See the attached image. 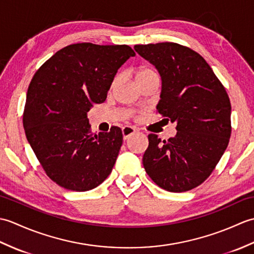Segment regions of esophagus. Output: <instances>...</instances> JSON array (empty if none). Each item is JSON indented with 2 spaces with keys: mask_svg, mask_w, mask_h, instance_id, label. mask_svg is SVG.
<instances>
[{
  "mask_svg": "<svg viewBox=\"0 0 254 254\" xmlns=\"http://www.w3.org/2000/svg\"><path fill=\"white\" fill-rule=\"evenodd\" d=\"M135 133V128L132 127H128L126 126L122 127V134H123V139H127L131 135Z\"/></svg>",
  "mask_w": 254,
  "mask_h": 254,
  "instance_id": "34e87169",
  "label": "esophagus"
}]
</instances>
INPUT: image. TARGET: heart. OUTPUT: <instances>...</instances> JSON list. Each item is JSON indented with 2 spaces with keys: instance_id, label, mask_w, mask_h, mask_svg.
Returning <instances> with one entry per match:
<instances>
[{
  "instance_id": "heart-1",
  "label": "heart",
  "mask_w": 254,
  "mask_h": 254,
  "mask_svg": "<svg viewBox=\"0 0 254 254\" xmlns=\"http://www.w3.org/2000/svg\"><path fill=\"white\" fill-rule=\"evenodd\" d=\"M155 73H156V72L154 71V69H152V68H147V67H144V68H141V69H139L138 73H137V75H136V78H137V79H139V78H142V77H144V76H147V75L155 74ZM117 80H118V76H117L115 79H113L112 86L117 83Z\"/></svg>"
}]
</instances>
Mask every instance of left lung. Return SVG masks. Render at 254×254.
Masks as SVG:
<instances>
[{"mask_svg":"<svg viewBox=\"0 0 254 254\" xmlns=\"http://www.w3.org/2000/svg\"><path fill=\"white\" fill-rule=\"evenodd\" d=\"M134 49L158 69L157 112L176 123L175 137L148 135L143 165L156 185L186 192L207 179L228 146L231 105L227 91L197 52L175 42L136 45Z\"/></svg>","mask_w":254,"mask_h":254,"instance_id":"1","label":"left lung"}]
</instances>
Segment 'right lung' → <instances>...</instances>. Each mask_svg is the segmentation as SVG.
<instances>
[{
  "instance_id": "right-lung-1",
  "label": "right lung",
  "mask_w": 254,
  "mask_h": 254,
  "mask_svg": "<svg viewBox=\"0 0 254 254\" xmlns=\"http://www.w3.org/2000/svg\"><path fill=\"white\" fill-rule=\"evenodd\" d=\"M135 52L127 45H69L35 73L23 115L27 141L47 176L71 191H88L111 174L120 127L93 134L87 112L107 98L113 78Z\"/></svg>"
}]
</instances>
